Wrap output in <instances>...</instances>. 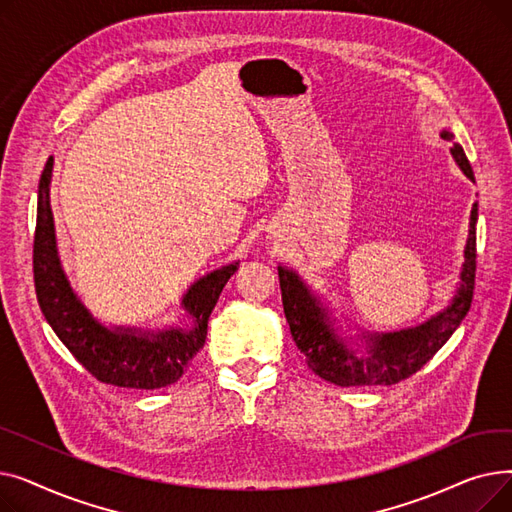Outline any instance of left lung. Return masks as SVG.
I'll return each mask as SVG.
<instances>
[{
    "instance_id": "obj_1",
    "label": "left lung",
    "mask_w": 512,
    "mask_h": 512,
    "mask_svg": "<svg viewBox=\"0 0 512 512\" xmlns=\"http://www.w3.org/2000/svg\"><path fill=\"white\" fill-rule=\"evenodd\" d=\"M440 137L452 143V157L463 174L475 182L469 159L454 134L442 130ZM475 224L477 203L471 209L469 238L465 245V261L461 267V280L448 307L429 317L415 328L398 332H369L342 334L336 315L324 305L319 294L290 267L278 265V278L282 290L284 315L290 326L294 344L305 357L307 367L330 384L351 386H392L419 371L432 359L452 332L465 319L475 286Z\"/></svg>"
}]
</instances>
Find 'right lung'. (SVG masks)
I'll return each instance as SVG.
<instances>
[{"instance_id":"add662e5","label":"right lung","mask_w":512,"mask_h":512,"mask_svg":"<svg viewBox=\"0 0 512 512\" xmlns=\"http://www.w3.org/2000/svg\"><path fill=\"white\" fill-rule=\"evenodd\" d=\"M51 172L53 157L47 159L39 180L33 245L35 292L47 324L74 359L103 384L155 390L178 382L205 344L209 315L222 288L238 270V261L222 265L188 286L180 301L186 326L174 324L161 330L105 326L78 299L62 267L49 203Z\"/></svg>"}]
</instances>
